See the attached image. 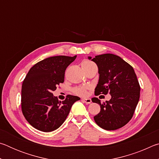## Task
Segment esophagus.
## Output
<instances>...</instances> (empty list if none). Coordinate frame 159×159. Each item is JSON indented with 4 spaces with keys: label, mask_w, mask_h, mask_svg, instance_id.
<instances>
[{
    "label": "esophagus",
    "mask_w": 159,
    "mask_h": 159,
    "mask_svg": "<svg viewBox=\"0 0 159 159\" xmlns=\"http://www.w3.org/2000/svg\"><path fill=\"white\" fill-rule=\"evenodd\" d=\"M82 101L84 102L86 104H90L92 102L90 98H82Z\"/></svg>",
    "instance_id": "1"
}]
</instances>
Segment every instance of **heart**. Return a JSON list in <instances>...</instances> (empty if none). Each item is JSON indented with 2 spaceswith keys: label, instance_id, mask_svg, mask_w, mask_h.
<instances>
[{
  "label": "heart",
  "instance_id": "obj_1",
  "mask_svg": "<svg viewBox=\"0 0 159 159\" xmlns=\"http://www.w3.org/2000/svg\"><path fill=\"white\" fill-rule=\"evenodd\" d=\"M90 64H93V63L88 61H83L82 63V66H85V65H89ZM86 92H87V87H86V86H80V87L75 88L74 89V93L78 95H80V96L85 95L86 94Z\"/></svg>",
  "mask_w": 159,
  "mask_h": 159
}]
</instances>
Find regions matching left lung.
<instances>
[{"mask_svg":"<svg viewBox=\"0 0 159 159\" xmlns=\"http://www.w3.org/2000/svg\"><path fill=\"white\" fill-rule=\"evenodd\" d=\"M98 67L99 81L95 95L109 93V101L101 103L98 98L93 102L100 106V111L94 116L99 127L114 130L130 121L138 105L140 86L133 67L122 58L113 54H103L95 57H88Z\"/></svg>","mask_w":159,"mask_h":159,"instance_id":"obj_1","label":"left lung"}]
</instances>
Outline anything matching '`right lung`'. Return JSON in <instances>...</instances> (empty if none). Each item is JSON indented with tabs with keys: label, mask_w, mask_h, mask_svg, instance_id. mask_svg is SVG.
<instances>
[{
	"label": "right lung",
	"mask_w": 159,
	"mask_h": 159,
	"mask_svg": "<svg viewBox=\"0 0 159 159\" xmlns=\"http://www.w3.org/2000/svg\"><path fill=\"white\" fill-rule=\"evenodd\" d=\"M74 57L60 55L45 59L29 70L21 86V111L29 124L37 130L51 132L62 125L77 96L68 95L59 101L52 92L64 80L66 69Z\"/></svg>",
	"instance_id": "1"
}]
</instances>
